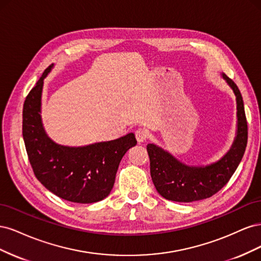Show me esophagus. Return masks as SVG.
<instances>
[{"label": "esophagus", "instance_id": "obj_1", "mask_svg": "<svg viewBox=\"0 0 261 261\" xmlns=\"http://www.w3.org/2000/svg\"><path fill=\"white\" fill-rule=\"evenodd\" d=\"M135 135H136V139L138 143H144V141L147 140L148 138V132L143 129V128H138L136 132H135Z\"/></svg>", "mask_w": 261, "mask_h": 261}]
</instances>
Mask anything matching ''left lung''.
<instances>
[{
	"label": "left lung",
	"instance_id": "8db88e82",
	"mask_svg": "<svg viewBox=\"0 0 261 261\" xmlns=\"http://www.w3.org/2000/svg\"><path fill=\"white\" fill-rule=\"evenodd\" d=\"M236 100V132L227 152L216 162L206 165H189L178 160L168 150L148 144L150 174L156 192L163 198L177 202L206 199L218 193L238 169L247 145V122L244 101L239 87L221 73Z\"/></svg>",
	"mask_w": 261,
	"mask_h": 261
}]
</instances>
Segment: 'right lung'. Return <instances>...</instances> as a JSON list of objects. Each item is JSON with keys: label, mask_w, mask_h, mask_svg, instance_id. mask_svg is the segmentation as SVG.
<instances>
[{"label": "right lung", "mask_w": 261, "mask_h": 261, "mask_svg": "<svg viewBox=\"0 0 261 261\" xmlns=\"http://www.w3.org/2000/svg\"><path fill=\"white\" fill-rule=\"evenodd\" d=\"M46 68L29 94L22 110V137L36 177L51 193L77 203L97 202L111 193L118 165L127 150L136 146L135 134L86 146H64L46 134L41 116Z\"/></svg>", "instance_id": "1"}]
</instances>
